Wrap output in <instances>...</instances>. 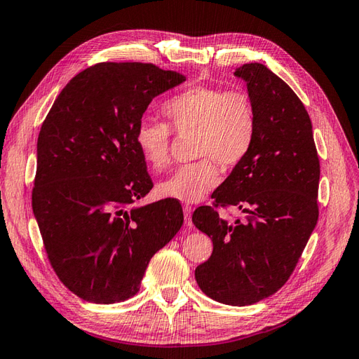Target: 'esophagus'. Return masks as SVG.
<instances>
[{"label":"esophagus","instance_id":"1","mask_svg":"<svg viewBox=\"0 0 359 359\" xmlns=\"http://www.w3.org/2000/svg\"><path fill=\"white\" fill-rule=\"evenodd\" d=\"M184 211V220H186L187 226H191V206L190 205H184L182 206Z\"/></svg>","mask_w":359,"mask_h":359}]
</instances>
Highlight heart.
<instances>
[{
	"label": "heart",
	"mask_w": 359,
	"mask_h": 359,
	"mask_svg": "<svg viewBox=\"0 0 359 359\" xmlns=\"http://www.w3.org/2000/svg\"><path fill=\"white\" fill-rule=\"evenodd\" d=\"M163 114L177 133H194L193 156L158 186L161 196L186 203L201 202L217 187L220 168L232 169L247 158L257 133L256 106L247 93L215 86H190L163 104ZM172 132L156 119H140L135 140L140 156L154 170L170 161Z\"/></svg>",
	"instance_id": "1"
}]
</instances>
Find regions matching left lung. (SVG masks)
Segmentation results:
<instances>
[{
  "label": "left lung",
  "mask_w": 359,
  "mask_h": 359,
  "mask_svg": "<svg viewBox=\"0 0 359 359\" xmlns=\"http://www.w3.org/2000/svg\"><path fill=\"white\" fill-rule=\"evenodd\" d=\"M235 76L247 82L257 133L247 158L199 206L191 220L212 241V255L194 277L205 295L227 306H250L289 280L319 219L320 165L310 116L298 95L264 64ZM219 205H238L245 222L227 224Z\"/></svg>",
  "instance_id": "8db88e82"
}]
</instances>
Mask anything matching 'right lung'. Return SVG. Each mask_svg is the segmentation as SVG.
I'll use <instances>...</instances> for the list:
<instances>
[{"label": "right lung", "instance_id": "obj_1", "mask_svg": "<svg viewBox=\"0 0 359 359\" xmlns=\"http://www.w3.org/2000/svg\"><path fill=\"white\" fill-rule=\"evenodd\" d=\"M186 76L151 62H99L64 86L41 124L32 211L62 285L95 304L139 292L145 269L181 229L177 199L153 189L135 130L156 95Z\"/></svg>", "mask_w": 359, "mask_h": 359}]
</instances>
